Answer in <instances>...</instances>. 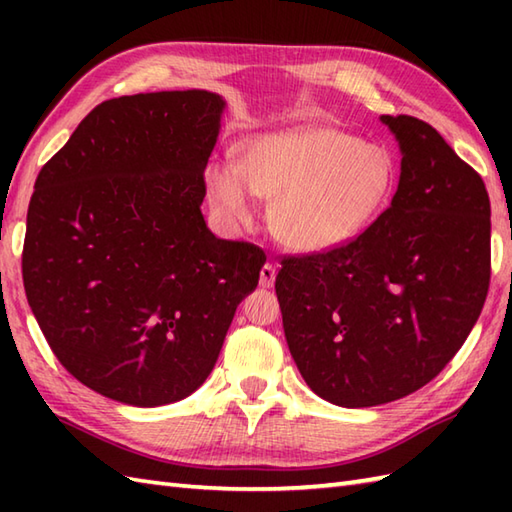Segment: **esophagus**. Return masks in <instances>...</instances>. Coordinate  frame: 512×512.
<instances>
[{
	"label": "esophagus",
	"mask_w": 512,
	"mask_h": 512,
	"mask_svg": "<svg viewBox=\"0 0 512 512\" xmlns=\"http://www.w3.org/2000/svg\"><path fill=\"white\" fill-rule=\"evenodd\" d=\"M275 277L277 270L273 264H264L262 270H259V286L262 288H273L275 286Z\"/></svg>",
	"instance_id": "obj_1"
}]
</instances>
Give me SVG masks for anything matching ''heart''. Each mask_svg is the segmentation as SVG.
Here are the masks:
<instances>
[{"mask_svg": "<svg viewBox=\"0 0 512 512\" xmlns=\"http://www.w3.org/2000/svg\"><path fill=\"white\" fill-rule=\"evenodd\" d=\"M396 182L389 151L336 127L259 136L242 165L224 158L206 169L209 200L226 222L255 215L257 195L277 242L297 253H328L350 244L385 209Z\"/></svg>", "mask_w": 512, "mask_h": 512, "instance_id": "b5f03b06", "label": "heart"}]
</instances>
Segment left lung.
Here are the masks:
<instances>
[{
  "mask_svg": "<svg viewBox=\"0 0 512 512\" xmlns=\"http://www.w3.org/2000/svg\"><path fill=\"white\" fill-rule=\"evenodd\" d=\"M389 209L350 244L281 259L275 290L308 387L339 407L409 396L458 354L491 281V202L471 165L413 116Z\"/></svg>",
  "mask_w": 512,
  "mask_h": 512,
  "instance_id": "1",
  "label": "left lung"
}]
</instances>
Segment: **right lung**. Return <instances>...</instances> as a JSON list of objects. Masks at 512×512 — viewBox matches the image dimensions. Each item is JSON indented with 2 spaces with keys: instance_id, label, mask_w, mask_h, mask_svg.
Returning a JSON list of instances; mask_svg holds the SVG:
<instances>
[{
  "instance_id": "1",
  "label": "right lung",
  "mask_w": 512,
  "mask_h": 512,
  "mask_svg": "<svg viewBox=\"0 0 512 512\" xmlns=\"http://www.w3.org/2000/svg\"><path fill=\"white\" fill-rule=\"evenodd\" d=\"M222 96L110 99L41 167L30 198L26 297L68 372L134 407L198 389L266 255L217 239L200 211Z\"/></svg>"
}]
</instances>
